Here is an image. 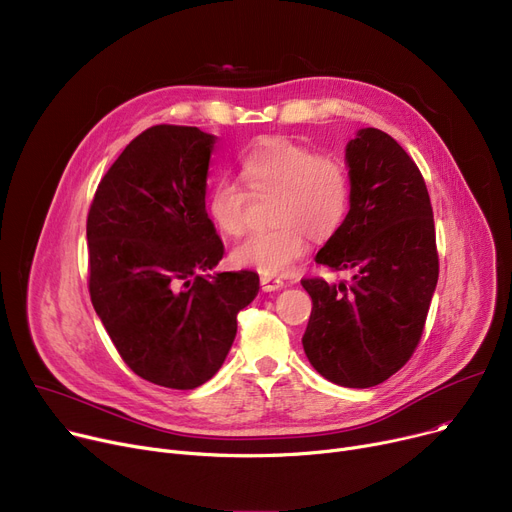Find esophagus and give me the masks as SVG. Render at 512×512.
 Masks as SVG:
<instances>
[{"label":"esophagus","instance_id":"esophagus-1","mask_svg":"<svg viewBox=\"0 0 512 512\" xmlns=\"http://www.w3.org/2000/svg\"><path fill=\"white\" fill-rule=\"evenodd\" d=\"M260 285H262V291L270 293V291H279L285 287V283L281 279H275V277H260Z\"/></svg>","mask_w":512,"mask_h":512}]
</instances>
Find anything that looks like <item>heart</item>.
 Returning <instances> with one entry per match:
<instances>
[{"mask_svg":"<svg viewBox=\"0 0 512 512\" xmlns=\"http://www.w3.org/2000/svg\"><path fill=\"white\" fill-rule=\"evenodd\" d=\"M239 179L252 194L277 192L273 229L258 231L239 242L231 260L264 277L289 275L310 250L314 239L333 237L345 223L351 206V177L333 157L283 136L254 142L239 157ZM246 192L229 179L208 190L206 213L225 235H239L246 225Z\"/></svg>","mask_w":512,"mask_h":512,"instance_id":"obj_1","label":"heart"}]
</instances>
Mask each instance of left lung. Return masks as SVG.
<instances>
[{
  "label": "left lung",
  "instance_id": "obj_1",
  "mask_svg": "<svg viewBox=\"0 0 512 512\" xmlns=\"http://www.w3.org/2000/svg\"><path fill=\"white\" fill-rule=\"evenodd\" d=\"M345 165L349 215L316 262L353 277L302 281L312 297L302 345L326 380L368 388L399 372L424 333L438 283L436 231L424 177L395 138L357 130Z\"/></svg>",
  "mask_w": 512,
  "mask_h": 512
}]
</instances>
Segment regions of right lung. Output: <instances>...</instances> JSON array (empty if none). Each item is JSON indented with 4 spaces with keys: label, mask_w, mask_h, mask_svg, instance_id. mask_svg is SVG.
Segmentation results:
<instances>
[{
    "label": "right lung",
    "mask_w": 512,
    "mask_h": 512,
    "mask_svg": "<svg viewBox=\"0 0 512 512\" xmlns=\"http://www.w3.org/2000/svg\"><path fill=\"white\" fill-rule=\"evenodd\" d=\"M215 144L198 128H148L105 173L86 221L95 312L124 362L165 388L219 372L260 289L250 270L208 275L223 258L206 213Z\"/></svg>",
    "instance_id": "1"
}]
</instances>
